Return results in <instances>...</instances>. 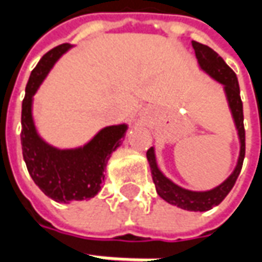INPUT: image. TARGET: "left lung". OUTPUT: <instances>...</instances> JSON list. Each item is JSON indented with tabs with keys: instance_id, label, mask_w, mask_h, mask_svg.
I'll return each instance as SVG.
<instances>
[{
	"instance_id": "8db88e82",
	"label": "left lung",
	"mask_w": 262,
	"mask_h": 262,
	"mask_svg": "<svg viewBox=\"0 0 262 262\" xmlns=\"http://www.w3.org/2000/svg\"><path fill=\"white\" fill-rule=\"evenodd\" d=\"M192 48L195 50L198 64L203 73L217 81L223 85L227 105L230 109L231 118L236 126L238 143H240V151H238V159H237L236 167L231 171V174L225 181L219 184L217 187L208 189V191H192L187 188L178 185L170 178L164 176V172L160 170L156 159V148L151 147L147 150V160L151 170V177L156 185V191L163 198L165 202L174 205L177 208H181L184 210H191V212H206L214 206H217L226 196L230 192L231 188L234 187L236 180L242 171L243 161H244V154H246V132H244V116H243V102L240 98V88H238V81L234 74V71L226 64L225 60L220 57L214 50L205 46L202 43H198L193 40Z\"/></svg>"
}]
</instances>
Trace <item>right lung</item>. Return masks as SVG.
<instances>
[{"label": "right lung", "mask_w": 262, "mask_h": 262, "mask_svg": "<svg viewBox=\"0 0 262 262\" xmlns=\"http://www.w3.org/2000/svg\"><path fill=\"white\" fill-rule=\"evenodd\" d=\"M73 48L60 45L43 56L31 73L22 102V154L32 180L56 202L84 201L99 192L111 154L119 147L127 125L105 126L84 146L59 148L43 140L33 119V97L50 70Z\"/></svg>", "instance_id": "add662e5"}]
</instances>
